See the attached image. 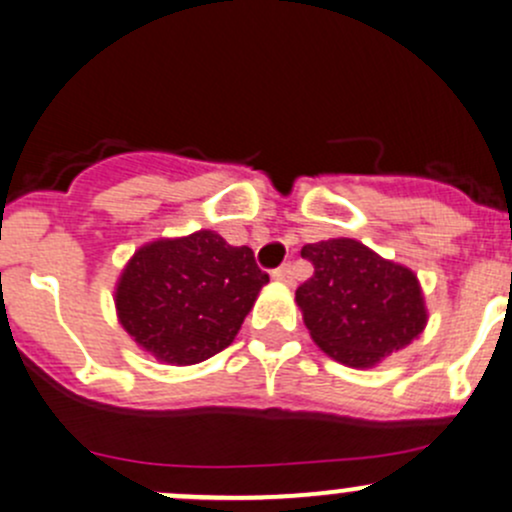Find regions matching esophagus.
I'll list each match as a JSON object with an SVG mask.
<instances>
[{"instance_id":"obj_1","label":"esophagus","mask_w":512,"mask_h":512,"mask_svg":"<svg viewBox=\"0 0 512 512\" xmlns=\"http://www.w3.org/2000/svg\"><path fill=\"white\" fill-rule=\"evenodd\" d=\"M272 277H275V280H280V282H285V285H289V282H292V265L277 267V270L272 272Z\"/></svg>"}]
</instances>
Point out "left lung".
Returning <instances> with one entry per match:
<instances>
[{"label": "left lung", "mask_w": 512, "mask_h": 512, "mask_svg": "<svg viewBox=\"0 0 512 512\" xmlns=\"http://www.w3.org/2000/svg\"><path fill=\"white\" fill-rule=\"evenodd\" d=\"M314 275L297 287V304L314 344L334 361L369 369L409 347L428 322L416 275L352 237L302 247Z\"/></svg>", "instance_id": "1"}]
</instances>
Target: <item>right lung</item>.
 <instances>
[{
    "label": "right lung",
    "instance_id": "obj_1",
    "mask_svg": "<svg viewBox=\"0 0 512 512\" xmlns=\"http://www.w3.org/2000/svg\"><path fill=\"white\" fill-rule=\"evenodd\" d=\"M267 282L250 247L198 230L138 247L113 299L118 322L143 352L188 366L230 347Z\"/></svg>",
    "mask_w": 512,
    "mask_h": 512
}]
</instances>
